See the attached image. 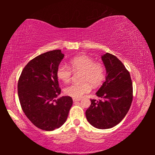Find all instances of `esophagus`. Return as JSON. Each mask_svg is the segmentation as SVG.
<instances>
[{
    "mask_svg": "<svg viewBox=\"0 0 155 155\" xmlns=\"http://www.w3.org/2000/svg\"><path fill=\"white\" fill-rule=\"evenodd\" d=\"M81 98H73V101L74 102H77V101H81Z\"/></svg>",
    "mask_w": 155,
    "mask_h": 155,
    "instance_id": "34e87169",
    "label": "esophagus"
}]
</instances>
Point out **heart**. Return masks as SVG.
<instances>
[{
  "label": "heart",
  "mask_w": 155,
  "mask_h": 155,
  "mask_svg": "<svg viewBox=\"0 0 155 155\" xmlns=\"http://www.w3.org/2000/svg\"><path fill=\"white\" fill-rule=\"evenodd\" d=\"M73 72H81L80 83H73L65 87L64 93L74 98H80L91 91V86L98 87L105 79L106 70L101 63H96L91 57L85 54L76 56L70 61V65L61 64L57 70V75L65 83L71 80Z\"/></svg>",
  "instance_id": "heart-1"
}]
</instances>
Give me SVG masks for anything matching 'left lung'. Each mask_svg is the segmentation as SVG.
Here are the masks:
<instances>
[{"instance_id": "8db88e82", "label": "left lung", "mask_w": 155, "mask_h": 155, "mask_svg": "<svg viewBox=\"0 0 155 155\" xmlns=\"http://www.w3.org/2000/svg\"><path fill=\"white\" fill-rule=\"evenodd\" d=\"M102 60L107 70L106 80L96 96L103 100L91 99L85 115L93 127L107 129L118 124L128 113L133 101V83L129 72L114 54L107 52Z\"/></svg>"}]
</instances>
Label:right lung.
Here are the masks:
<instances>
[{"mask_svg": "<svg viewBox=\"0 0 155 155\" xmlns=\"http://www.w3.org/2000/svg\"><path fill=\"white\" fill-rule=\"evenodd\" d=\"M64 57L61 50L37 56L26 65L18 80V94L22 111L41 130L61 127L72 105L70 96L55 100L61 93L57 70Z\"/></svg>", "mask_w": 155, "mask_h": 155, "instance_id": "obj_1", "label": "right lung"}]
</instances>
